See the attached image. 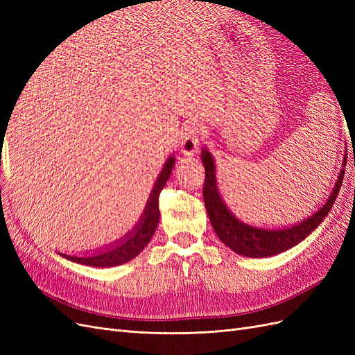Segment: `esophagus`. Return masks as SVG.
I'll return each instance as SVG.
<instances>
[{
    "mask_svg": "<svg viewBox=\"0 0 355 355\" xmlns=\"http://www.w3.org/2000/svg\"><path fill=\"white\" fill-rule=\"evenodd\" d=\"M200 145V132L196 123H188L182 127L180 132V151L184 155H194Z\"/></svg>",
    "mask_w": 355,
    "mask_h": 355,
    "instance_id": "esophagus-1",
    "label": "esophagus"
}]
</instances>
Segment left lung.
Returning a JSON list of instances; mask_svg holds the SVG:
<instances>
[{"mask_svg": "<svg viewBox=\"0 0 355 355\" xmlns=\"http://www.w3.org/2000/svg\"><path fill=\"white\" fill-rule=\"evenodd\" d=\"M201 161L204 168H206L202 198L211 227L225 245H228L232 252L247 257L275 256L304 241L326 219L339 194L343 173H345V168H343L345 167V158H343L335 187H333L327 201L314 211V214L283 228H259L240 220L225 204L218 189L216 166H214L213 155L207 148L201 149Z\"/></svg>", "mask_w": 355, "mask_h": 355, "instance_id": "1", "label": "left lung"}]
</instances>
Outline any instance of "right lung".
Wrapping results in <instances>:
<instances>
[{"label": "right lung", "instance_id": "obj_1", "mask_svg": "<svg viewBox=\"0 0 355 355\" xmlns=\"http://www.w3.org/2000/svg\"><path fill=\"white\" fill-rule=\"evenodd\" d=\"M175 161H176L175 155H170L167 158V161L163 166V170L159 171V175L155 180L151 194H149L142 216L135 225V228H132L125 235H123L121 239H118L115 243L103 245L101 249L94 250L92 254L78 256V254H67V253H59V252L58 254L65 257V259L71 262L94 266V268H111V266L123 265L128 261L135 259V257L145 249L146 244L153 239V235L157 230V225L159 222L158 197H159L161 189H163L167 184V180L171 175V168L175 166Z\"/></svg>", "mask_w": 355, "mask_h": 355}]
</instances>
